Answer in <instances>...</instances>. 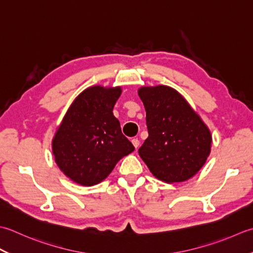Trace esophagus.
Instances as JSON below:
<instances>
[{
	"mask_svg": "<svg viewBox=\"0 0 253 253\" xmlns=\"http://www.w3.org/2000/svg\"><path fill=\"white\" fill-rule=\"evenodd\" d=\"M132 144L134 145V147L137 148L140 146V140H138V138H132Z\"/></svg>",
	"mask_w": 253,
	"mask_h": 253,
	"instance_id": "esophagus-1",
	"label": "esophagus"
}]
</instances>
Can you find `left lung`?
I'll use <instances>...</instances> for the list:
<instances>
[{
    "mask_svg": "<svg viewBox=\"0 0 253 253\" xmlns=\"http://www.w3.org/2000/svg\"><path fill=\"white\" fill-rule=\"evenodd\" d=\"M148 137L138 154L164 182H182L202 168L211 152L210 130L184 98L168 86L143 87Z\"/></svg>",
    "mask_w": 253,
    "mask_h": 253,
    "instance_id": "1",
    "label": "left lung"
}]
</instances>
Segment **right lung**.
Wrapping results in <instances>:
<instances>
[{"label":"right lung","mask_w":253,"mask_h":253,"mask_svg":"<svg viewBox=\"0 0 253 253\" xmlns=\"http://www.w3.org/2000/svg\"><path fill=\"white\" fill-rule=\"evenodd\" d=\"M120 95V87H90L66 112L52 151L59 168L74 182L87 187L101 182L123 156L134 151L112 113Z\"/></svg>","instance_id":"add662e5"}]
</instances>
